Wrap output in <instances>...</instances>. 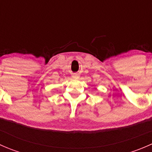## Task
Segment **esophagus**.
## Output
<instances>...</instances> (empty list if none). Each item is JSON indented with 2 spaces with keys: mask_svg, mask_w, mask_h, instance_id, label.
Here are the masks:
<instances>
[{
  "mask_svg": "<svg viewBox=\"0 0 152 152\" xmlns=\"http://www.w3.org/2000/svg\"><path fill=\"white\" fill-rule=\"evenodd\" d=\"M73 77H74V78H76V76H73Z\"/></svg>",
  "mask_w": 152,
  "mask_h": 152,
  "instance_id": "34e87169",
  "label": "esophagus"
}]
</instances>
